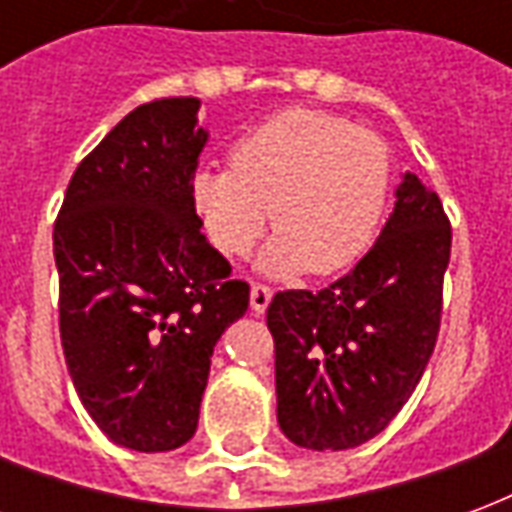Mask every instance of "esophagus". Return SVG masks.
<instances>
[{"label":"esophagus","mask_w":512,"mask_h":512,"mask_svg":"<svg viewBox=\"0 0 512 512\" xmlns=\"http://www.w3.org/2000/svg\"><path fill=\"white\" fill-rule=\"evenodd\" d=\"M271 296H274V290L266 288V285H252V293H249L252 310H255L257 315H263L268 307V301H271Z\"/></svg>","instance_id":"34e87169"}]
</instances>
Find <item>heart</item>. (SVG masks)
<instances>
[{
	"instance_id": "heart-1",
	"label": "heart",
	"mask_w": 512,
	"mask_h": 512,
	"mask_svg": "<svg viewBox=\"0 0 512 512\" xmlns=\"http://www.w3.org/2000/svg\"><path fill=\"white\" fill-rule=\"evenodd\" d=\"M392 191L384 139L351 120L288 109L244 134L230 167L191 178V205L222 255H246L268 227L279 230L260 268L329 277L354 266L376 241Z\"/></svg>"
}]
</instances>
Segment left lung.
Returning <instances> with one entry per match:
<instances>
[{
    "label": "left lung",
    "instance_id": "obj_1",
    "mask_svg": "<svg viewBox=\"0 0 512 512\" xmlns=\"http://www.w3.org/2000/svg\"><path fill=\"white\" fill-rule=\"evenodd\" d=\"M450 244L439 194L406 172L378 241L345 277L271 299L277 419L293 444L351 450L406 406L439 337Z\"/></svg>",
    "mask_w": 512,
    "mask_h": 512
}]
</instances>
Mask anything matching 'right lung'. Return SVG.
Here are the masks:
<instances>
[{"label":"right lung","mask_w":512,"mask_h":512,"mask_svg":"<svg viewBox=\"0 0 512 512\" xmlns=\"http://www.w3.org/2000/svg\"><path fill=\"white\" fill-rule=\"evenodd\" d=\"M197 98L136 106L73 172L54 222L60 337L82 406L136 452L194 436L213 345L249 307L200 233Z\"/></svg>","instance_id":"obj_1"}]
</instances>
